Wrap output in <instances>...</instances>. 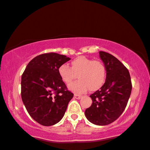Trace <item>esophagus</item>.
I'll return each instance as SVG.
<instances>
[{
    "mask_svg": "<svg viewBox=\"0 0 150 150\" xmlns=\"http://www.w3.org/2000/svg\"><path fill=\"white\" fill-rule=\"evenodd\" d=\"M81 97H82V96L79 95H77V94H75V95H74V97H75V98L77 99H81Z\"/></svg>",
    "mask_w": 150,
    "mask_h": 150,
    "instance_id": "esophagus-1",
    "label": "esophagus"
}]
</instances>
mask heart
Masks as SVG:
<instances>
[{"label":"heart","instance_id":"heart-1","mask_svg":"<svg viewBox=\"0 0 150 150\" xmlns=\"http://www.w3.org/2000/svg\"><path fill=\"white\" fill-rule=\"evenodd\" d=\"M71 67L62 64L57 73L62 80L70 85L78 75V81L73 83L70 89L74 93H83L88 89L95 91L100 88L106 78V69L100 61L93 60L86 56H79L71 62Z\"/></svg>","mask_w":150,"mask_h":150}]
</instances>
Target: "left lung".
<instances>
[{
  "instance_id": "left-lung-1",
  "label": "left lung",
  "mask_w": 150,
  "mask_h": 150,
  "mask_svg": "<svg viewBox=\"0 0 150 150\" xmlns=\"http://www.w3.org/2000/svg\"><path fill=\"white\" fill-rule=\"evenodd\" d=\"M99 57L106 69V79L100 90L90 95L93 103L85 115L93 124L106 125L124 111L132 86L128 70L118 59L104 51H99Z\"/></svg>"
}]
</instances>
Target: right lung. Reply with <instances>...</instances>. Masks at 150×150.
<instances>
[{
    "label": "right lung",
    "instance_id": "add662e5",
    "mask_svg": "<svg viewBox=\"0 0 150 150\" xmlns=\"http://www.w3.org/2000/svg\"><path fill=\"white\" fill-rule=\"evenodd\" d=\"M70 59L58 53H44L31 59L23 73L22 100L40 124L50 126L58 123L73 97L57 73L59 66Z\"/></svg>",
    "mask_w": 150,
    "mask_h": 150
}]
</instances>
